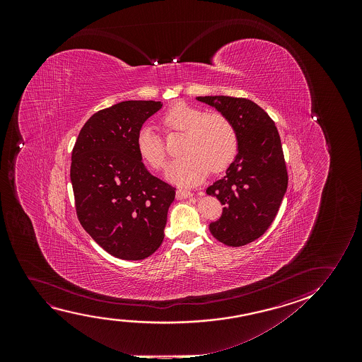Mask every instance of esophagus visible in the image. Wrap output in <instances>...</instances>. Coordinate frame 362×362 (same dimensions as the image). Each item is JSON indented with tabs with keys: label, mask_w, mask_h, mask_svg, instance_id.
<instances>
[{
	"label": "esophagus",
	"mask_w": 362,
	"mask_h": 362,
	"mask_svg": "<svg viewBox=\"0 0 362 362\" xmlns=\"http://www.w3.org/2000/svg\"><path fill=\"white\" fill-rule=\"evenodd\" d=\"M190 197H193V193H192V192H189V190L178 189V190L175 192V198L179 199V200H182V199L190 198Z\"/></svg>",
	"instance_id": "esophagus-1"
}]
</instances>
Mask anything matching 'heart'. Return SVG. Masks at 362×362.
I'll use <instances>...</instances> for the list:
<instances>
[{"label": "heart", "mask_w": 362, "mask_h": 362, "mask_svg": "<svg viewBox=\"0 0 362 362\" xmlns=\"http://www.w3.org/2000/svg\"><path fill=\"white\" fill-rule=\"evenodd\" d=\"M159 122L167 134L184 132L182 154L185 156L173 160L165 169L167 179L177 185L198 184L210 169L220 172L228 168L238 154V134L230 119L223 114H205L203 110L177 103ZM136 147L141 159L151 168H163V141L152 129L146 127L139 131Z\"/></svg>", "instance_id": "heart-1"}]
</instances>
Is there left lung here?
Returning a JSON list of instances; mask_svg holds the SVG:
<instances>
[{
	"mask_svg": "<svg viewBox=\"0 0 362 362\" xmlns=\"http://www.w3.org/2000/svg\"><path fill=\"white\" fill-rule=\"evenodd\" d=\"M226 116L238 134V149L226 175L206 189L223 205L209 225L220 243L240 247L271 226L287 192L288 174L277 127L253 101L231 96H198Z\"/></svg>",
	"mask_w": 362,
	"mask_h": 362,
	"instance_id": "left-lung-1",
	"label": "left lung"
}]
</instances>
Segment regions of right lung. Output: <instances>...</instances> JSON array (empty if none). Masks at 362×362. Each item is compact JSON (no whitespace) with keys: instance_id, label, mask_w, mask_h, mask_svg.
Returning <instances> with one entry per match:
<instances>
[{"instance_id":"right-lung-1","label":"right lung","mask_w":362,"mask_h":362,"mask_svg":"<svg viewBox=\"0 0 362 362\" xmlns=\"http://www.w3.org/2000/svg\"><path fill=\"white\" fill-rule=\"evenodd\" d=\"M160 101L129 100L100 110L80 131L70 180L81 226L115 257L139 261L163 243L175 189L149 173L136 147Z\"/></svg>"}]
</instances>
